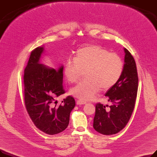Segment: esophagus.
<instances>
[{
	"instance_id": "1",
	"label": "esophagus",
	"mask_w": 157,
	"mask_h": 157,
	"mask_svg": "<svg viewBox=\"0 0 157 157\" xmlns=\"http://www.w3.org/2000/svg\"><path fill=\"white\" fill-rule=\"evenodd\" d=\"M77 104L78 105H83V104H86V102H85V101H81V100H78V101H77Z\"/></svg>"
}]
</instances>
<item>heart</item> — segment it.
Instances as JSON below:
<instances>
[{
    "mask_svg": "<svg viewBox=\"0 0 157 157\" xmlns=\"http://www.w3.org/2000/svg\"><path fill=\"white\" fill-rule=\"evenodd\" d=\"M123 71L121 58L97 45L80 49L74 60H69L64 67V74L71 83L76 82L82 72L86 80L79 82L70 90L73 96L81 101L92 100L101 88H111L117 83Z\"/></svg>",
    "mask_w": 157,
    "mask_h": 157,
    "instance_id": "1",
    "label": "heart"
}]
</instances>
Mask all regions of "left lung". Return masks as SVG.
Returning <instances> with one entry per match:
<instances>
[{"instance_id":"obj_1","label":"left lung","mask_w":157,"mask_h":157,"mask_svg":"<svg viewBox=\"0 0 157 157\" xmlns=\"http://www.w3.org/2000/svg\"><path fill=\"white\" fill-rule=\"evenodd\" d=\"M124 49L125 59L123 71L117 83L105 94L112 104L105 110L108 105L98 103L95 105L94 118V129L103 135L115 134L124 128L132 113L137 97L138 76L135 60L132 55Z\"/></svg>"}]
</instances>
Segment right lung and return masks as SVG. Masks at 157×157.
I'll return each mask as SVG.
<instances>
[{
  "label": "right lung",
  "mask_w": 157,
  "mask_h": 157,
  "mask_svg": "<svg viewBox=\"0 0 157 157\" xmlns=\"http://www.w3.org/2000/svg\"><path fill=\"white\" fill-rule=\"evenodd\" d=\"M44 52V46L33 50L24 71L25 104L36 127L47 134L54 135L67 128L76 103L72 97L68 96L62 105L54 104L56 98L65 93L63 65L55 69L40 63Z\"/></svg>",
  "instance_id": "add662e5"
}]
</instances>
